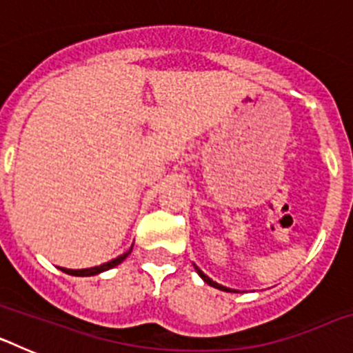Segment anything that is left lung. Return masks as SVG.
<instances>
[{
	"mask_svg": "<svg viewBox=\"0 0 353 353\" xmlns=\"http://www.w3.org/2000/svg\"><path fill=\"white\" fill-rule=\"evenodd\" d=\"M194 269H196V272H198L199 276H201V279H203L205 283H208V285H210V286H214V288H217V290H223V292H233V290L226 288V286H221V285H217V283H215V281H212L210 277H208V276H205V274L201 272V270H199L198 267H194Z\"/></svg>",
	"mask_w": 353,
	"mask_h": 353,
	"instance_id": "8db88e82",
	"label": "left lung"
}]
</instances>
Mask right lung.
Segmentation results:
<instances>
[{
  "label": "right lung",
  "mask_w": 353,
  "mask_h": 353,
  "mask_svg": "<svg viewBox=\"0 0 353 353\" xmlns=\"http://www.w3.org/2000/svg\"><path fill=\"white\" fill-rule=\"evenodd\" d=\"M130 251H132V249H130ZM130 251H127L125 254H121V256L114 258V260L108 261V263L101 265V267H93V269H83V270H70V269H61V270H63L65 274H70V276H95V274H101V272H104V270H109V269H113V267H117L118 263H121V261L129 256Z\"/></svg>",
  "instance_id": "1"
}]
</instances>
